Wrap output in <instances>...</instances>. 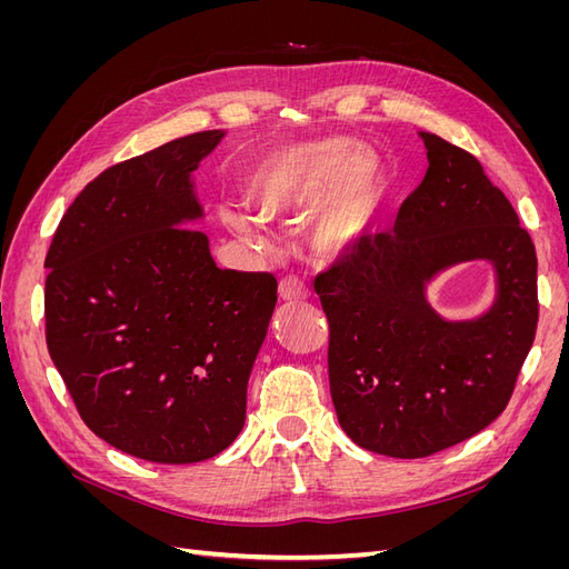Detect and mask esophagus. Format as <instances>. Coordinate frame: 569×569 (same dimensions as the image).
Listing matches in <instances>:
<instances>
[{"label": "esophagus", "instance_id": "34e87169", "mask_svg": "<svg viewBox=\"0 0 569 569\" xmlns=\"http://www.w3.org/2000/svg\"><path fill=\"white\" fill-rule=\"evenodd\" d=\"M311 297V289H308L306 282H301L299 278H284L280 282V299L282 301H306Z\"/></svg>", "mask_w": 569, "mask_h": 569}]
</instances>
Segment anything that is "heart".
<instances>
[{"mask_svg":"<svg viewBox=\"0 0 569 569\" xmlns=\"http://www.w3.org/2000/svg\"><path fill=\"white\" fill-rule=\"evenodd\" d=\"M382 194V163L347 137H316L270 151L256 166L247 197L263 220L306 218L308 247L322 261L349 256L372 226ZM222 222L242 242L268 247L261 220L222 209Z\"/></svg>","mask_w":569,"mask_h":569,"instance_id":"obj_1","label":"heart"}]
</instances>
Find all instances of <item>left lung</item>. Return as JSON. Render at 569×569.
<instances>
[{
    "label": "left lung",
    "instance_id": "8db88e82",
    "mask_svg": "<svg viewBox=\"0 0 569 569\" xmlns=\"http://www.w3.org/2000/svg\"><path fill=\"white\" fill-rule=\"evenodd\" d=\"M427 170L387 234H366L316 278L330 322V391L360 449L425 458L475 437L510 401L539 320L537 251L518 213L465 149L420 132ZM489 260L497 297L472 321H446L426 284Z\"/></svg>",
    "mask_w": 569,
    "mask_h": 569
}]
</instances>
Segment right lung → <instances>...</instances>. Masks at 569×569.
<instances>
[{
  "label": "right lung",
  "mask_w": 569,
  "mask_h": 569,
  "mask_svg": "<svg viewBox=\"0 0 569 569\" xmlns=\"http://www.w3.org/2000/svg\"><path fill=\"white\" fill-rule=\"evenodd\" d=\"M226 130L116 163L68 206L47 251V349L92 432L134 458L199 462L242 432L278 303L268 272L220 270L192 173Z\"/></svg>",
  "instance_id": "obj_1"
}]
</instances>
